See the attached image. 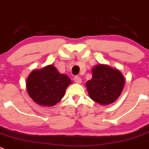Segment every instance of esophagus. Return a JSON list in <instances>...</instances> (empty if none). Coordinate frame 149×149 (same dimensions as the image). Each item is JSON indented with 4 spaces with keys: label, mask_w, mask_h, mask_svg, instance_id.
I'll return each mask as SVG.
<instances>
[{
    "label": "esophagus",
    "mask_w": 149,
    "mask_h": 149,
    "mask_svg": "<svg viewBox=\"0 0 149 149\" xmlns=\"http://www.w3.org/2000/svg\"><path fill=\"white\" fill-rule=\"evenodd\" d=\"M74 82H75L76 83H77V84H80V83H82V79L80 78V77H77V76H76V77L74 78Z\"/></svg>",
    "instance_id": "1"
}]
</instances>
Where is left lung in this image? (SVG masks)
Wrapping results in <instances>:
<instances>
[{"label": "left lung", "instance_id": "8db88e82", "mask_svg": "<svg viewBox=\"0 0 149 149\" xmlns=\"http://www.w3.org/2000/svg\"><path fill=\"white\" fill-rule=\"evenodd\" d=\"M124 83L125 78L118 69L106 64H98L92 69V78L86 82V88L92 100L107 105L119 97Z\"/></svg>", "mask_w": 149, "mask_h": 149}]
</instances>
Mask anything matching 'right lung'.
Segmentation results:
<instances>
[{"label": "right lung", "mask_w": 149, "mask_h": 149, "mask_svg": "<svg viewBox=\"0 0 149 149\" xmlns=\"http://www.w3.org/2000/svg\"><path fill=\"white\" fill-rule=\"evenodd\" d=\"M71 83L67 75L58 72L53 65H48L30 73L26 80V90L36 104L52 107L64 97Z\"/></svg>", "instance_id": "1"}]
</instances>
